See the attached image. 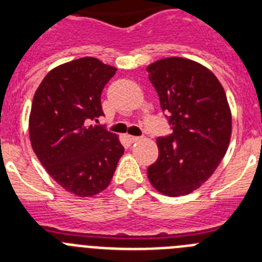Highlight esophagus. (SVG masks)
I'll use <instances>...</instances> for the list:
<instances>
[{
	"mask_svg": "<svg viewBox=\"0 0 262 262\" xmlns=\"http://www.w3.org/2000/svg\"><path fill=\"white\" fill-rule=\"evenodd\" d=\"M128 140L131 143H136L139 140H142V136H128Z\"/></svg>",
	"mask_w": 262,
	"mask_h": 262,
	"instance_id": "obj_1",
	"label": "esophagus"
}]
</instances>
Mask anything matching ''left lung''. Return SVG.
<instances>
[{
	"label": "left lung",
	"instance_id": "8db88e82",
	"mask_svg": "<svg viewBox=\"0 0 262 262\" xmlns=\"http://www.w3.org/2000/svg\"><path fill=\"white\" fill-rule=\"evenodd\" d=\"M172 133L157 138L159 159L148 178L160 193L185 195L214 173L231 138V111L223 86L203 66L166 57L147 68Z\"/></svg>",
	"mask_w": 262,
	"mask_h": 262
}]
</instances>
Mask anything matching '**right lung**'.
Segmentation results:
<instances>
[{
  "label": "right lung",
  "instance_id": "1",
  "mask_svg": "<svg viewBox=\"0 0 262 262\" xmlns=\"http://www.w3.org/2000/svg\"><path fill=\"white\" fill-rule=\"evenodd\" d=\"M117 68L82 57L52 69L32 99L30 139L48 174L66 190L92 196L105 190L124 148L105 126L101 94Z\"/></svg>",
  "mask_w": 262,
  "mask_h": 262
}]
</instances>
